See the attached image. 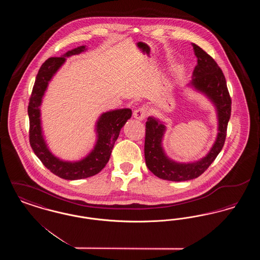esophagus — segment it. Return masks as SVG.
<instances>
[{
  "label": "esophagus",
  "mask_w": 260,
  "mask_h": 260,
  "mask_svg": "<svg viewBox=\"0 0 260 260\" xmlns=\"http://www.w3.org/2000/svg\"><path fill=\"white\" fill-rule=\"evenodd\" d=\"M147 113H148V111H147V107L146 106H139L134 111V117L137 119V120H139V121H142V120H144L146 118Z\"/></svg>",
  "instance_id": "obj_1"
}]
</instances>
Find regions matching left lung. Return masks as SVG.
<instances>
[{"instance_id":"1","label":"left lung","mask_w":260,"mask_h":260,"mask_svg":"<svg viewBox=\"0 0 260 260\" xmlns=\"http://www.w3.org/2000/svg\"><path fill=\"white\" fill-rule=\"evenodd\" d=\"M192 45L198 64L193 71L191 85L206 93L215 104L218 115V135L210 153L202 160L191 164L175 162L165 155L161 147L166 126L156 119L149 117L145 124L144 143L146 166L156 176L170 181L191 180L208 170L223 148L231 116L232 101L222 70L209 53L197 45Z\"/></svg>"}]
</instances>
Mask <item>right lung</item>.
Returning a JSON list of instances; mask_svg holds the SVG:
<instances>
[{
	"label": "right lung",
	"mask_w": 260,
	"mask_h": 260,
	"mask_svg": "<svg viewBox=\"0 0 260 260\" xmlns=\"http://www.w3.org/2000/svg\"><path fill=\"white\" fill-rule=\"evenodd\" d=\"M86 50L85 46L69 50L60 57H50L44 62L38 72L32 93L29 99V141L34 153L44 166L55 175L63 179L76 180L93 176L102 171L111 156L115 141L120 135V131L131 119V109H119L103 113L99 118L96 131L99 139L94 149L82 161H64L54 157L47 147L42 136L40 108L42 98L48 87L51 77L58 70L67 56L81 53Z\"/></svg>",
	"instance_id": "obj_1"
}]
</instances>
